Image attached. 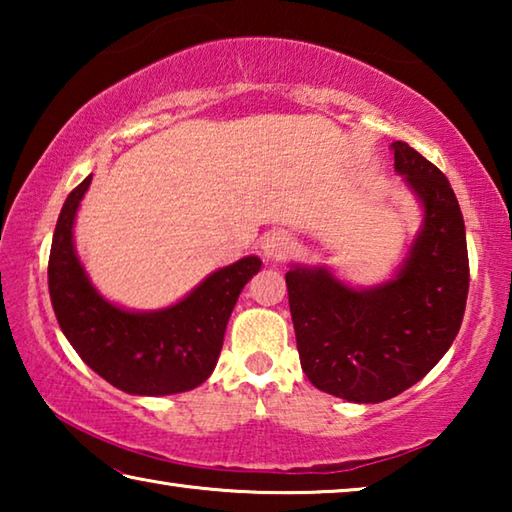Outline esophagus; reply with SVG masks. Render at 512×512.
<instances>
[{"mask_svg": "<svg viewBox=\"0 0 512 512\" xmlns=\"http://www.w3.org/2000/svg\"><path fill=\"white\" fill-rule=\"evenodd\" d=\"M293 248H296V244H293V239L284 230L271 232V235H266L262 241L264 257L271 259V262H282V259H287L293 253Z\"/></svg>", "mask_w": 512, "mask_h": 512, "instance_id": "1", "label": "esophagus"}]
</instances>
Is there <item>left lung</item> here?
Segmentation results:
<instances>
[{
	"label": "left lung",
	"mask_w": 512,
	"mask_h": 512,
	"mask_svg": "<svg viewBox=\"0 0 512 512\" xmlns=\"http://www.w3.org/2000/svg\"><path fill=\"white\" fill-rule=\"evenodd\" d=\"M391 149L395 171L424 210L400 273L361 291L323 266L287 273L302 370L320 391L359 404L391 400L443 359L470 289L465 223L452 185L406 142Z\"/></svg>",
	"instance_id": "1"
}]
</instances>
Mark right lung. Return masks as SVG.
<instances>
[{
  "mask_svg": "<svg viewBox=\"0 0 512 512\" xmlns=\"http://www.w3.org/2000/svg\"><path fill=\"white\" fill-rule=\"evenodd\" d=\"M92 176L67 196L49 253V296L58 325L79 357L119 391L173 395L212 375L228 318L262 262L244 257L219 268L176 305L126 311L112 305L85 275L74 250V219Z\"/></svg>",
  "mask_w": 512,
  "mask_h": 512,
  "instance_id": "add662e5",
  "label": "right lung"
}]
</instances>
